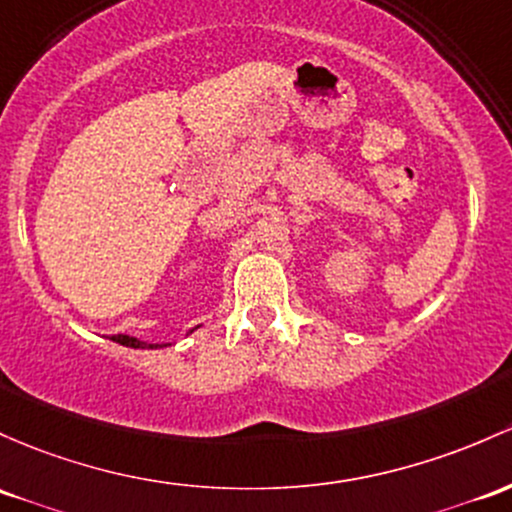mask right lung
I'll list each match as a JSON object with an SVG mask.
<instances>
[{
  "label": "right lung",
  "instance_id": "add662e5",
  "mask_svg": "<svg viewBox=\"0 0 512 512\" xmlns=\"http://www.w3.org/2000/svg\"><path fill=\"white\" fill-rule=\"evenodd\" d=\"M114 342H119V345H123V347H148V350H157V347H167V342L165 345H157V342H143V340H138V338H131V335H114V338H111Z\"/></svg>",
  "mask_w": 512,
  "mask_h": 512
}]
</instances>
